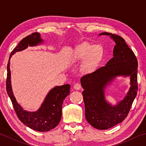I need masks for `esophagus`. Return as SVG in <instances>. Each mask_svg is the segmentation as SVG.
Segmentation results:
<instances>
[{"instance_id": "obj_1", "label": "esophagus", "mask_w": 146, "mask_h": 146, "mask_svg": "<svg viewBox=\"0 0 146 146\" xmlns=\"http://www.w3.org/2000/svg\"><path fill=\"white\" fill-rule=\"evenodd\" d=\"M73 88L76 90H79L80 89V88H81V86H80V84L79 83H76L74 85Z\"/></svg>"}]
</instances>
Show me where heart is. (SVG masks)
Segmentation results:
<instances>
[{"label": "heart", "mask_w": 146, "mask_h": 146, "mask_svg": "<svg viewBox=\"0 0 146 146\" xmlns=\"http://www.w3.org/2000/svg\"><path fill=\"white\" fill-rule=\"evenodd\" d=\"M103 48L101 46L82 44L75 48L71 60L75 64L84 61L82 71L85 73L90 74L97 69L103 58Z\"/></svg>", "instance_id": "obj_1"}]
</instances>
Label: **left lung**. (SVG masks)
I'll return each instance as SVG.
<instances>
[{
	"label": "left lung",
	"instance_id": "8db88e82",
	"mask_svg": "<svg viewBox=\"0 0 146 146\" xmlns=\"http://www.w3.org/2000/svg\"><path fill=\"white\" fill-rule=\"evenodd\" d=\"M110 35L115 41L113 57L105 66L80 79L86 118L93 127L100 130L115 126L126 118L138 90V61L135 53L121 36L107 32L99 35ZM119 76H129L131 86L124 99L112 106L105 100L104 90Z\"/></svg>",
	"mask_w": 146,
	"mask_h": 146
}]
</instances>
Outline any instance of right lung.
<instances>
[{
	"label": "right lung",
	"instance_id": "obj_1",
	"mask_svg": "<svg viewBox=\"0 0 146 146\" xmlns=\"http://www.w3.org/2000/svg\"><path fill=\"white\" fill-rule=\"evenodd\" d=\"M43 42L39 33H33L27 36L20 42L11 51L7 66L6 91L19 120L31 129L40 132L49 131L55 128L60 122L62 116V107L64 100L70 93V84L56 86L49 91L40 108L35 112L24 110L17 102L12 91L11 71L9 60L11 56L17 51H23L28 46H35Z\"/></svg>",
	"mask_w": 146,
	"mask_h": 146
}]
</instances>
